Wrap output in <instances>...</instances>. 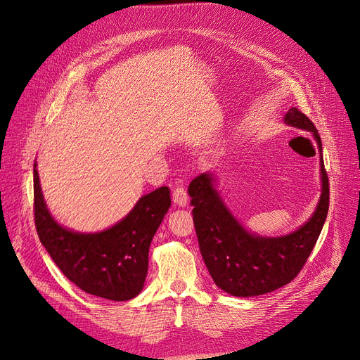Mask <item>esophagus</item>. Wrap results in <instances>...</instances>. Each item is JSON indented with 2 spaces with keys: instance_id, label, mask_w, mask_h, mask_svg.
Returning a JSON list of instances; mask_svg holds the SVG:
<instances>
[{
  "instance_id": "34e87169",
  "label": "esophagus",
  "mask_w": 360,
  "mask_h": 360,
  "mask_svg": "<svg viewBox=\"0 0 360 360\" xmlns=\"http://www.w3.org/2000/svg\"><path fill=\"white\" fill-rule=\"evenodd\" d=\"M172 197H174V202L179 207H185L188 204V194L185 191V188L182 185H176L174 188V193H172Z\"/></svg>"
}]
</instances>
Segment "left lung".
<instances>
[{
  "label": "left lung",
  "mask_w": 360,
  "mask_h": 360,
  "mask_svg": "<svg viewBox=\"0 0 360 360\" xmlns=\"http://www.w3.org/2000/svg\"><path fill=\"white\" fill-rule=\"evenodd\" d=\"M285 122L312 132L319 150L321 139L314 122L292 108ZM213 175L201 174L188 186L193 219L202 259L216 285L232 296H258L290 283L312 252L323 231L330 204V184L321 158L323 190L312 217L297 231L278 238H262L242 228L213 186Z\"/></svg>",
  "instance_id": "1"
}]
</instances>
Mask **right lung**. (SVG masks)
<instances>
[{"instance_id":"obj_1","label":"right lung","mask_w":360,"mask_h":360,"mask_svg":"<svg viewBox=\"0 0 360 360\" xmlns=\"http://www.w3.org/2000/svg\"><path fill=\"white\" fill-rule=\"evenodd\" d=\"M33 213L37 235L63 274L83 292L109 300L136 297L148 267V248L170 207L167 186L143 195L125 219L98 233L72 232L46 209L33 165Z\"/></svg>"}]
</instances>
